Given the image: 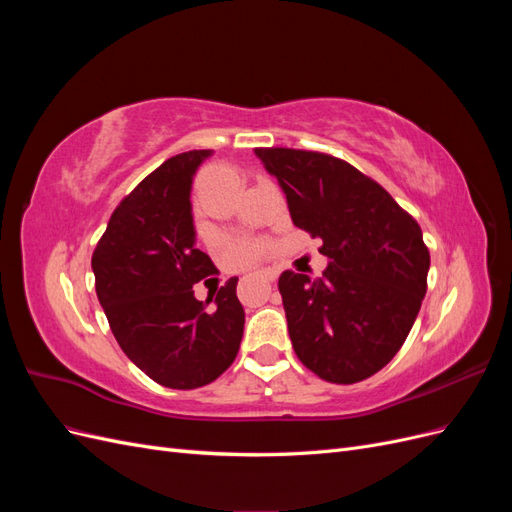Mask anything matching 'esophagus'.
<instances>
[{"instance_id": "obj_1", "label": "esophagus", "mask_w": 512, "mask_h": 512, "mask_svg": "<svg viewBox=\"0 0 512 512\" xmlns=\"http://www.w3.org/2000/svg\"><path fill=\"white\" fill-rule=\"evenodd\" d=\"M260 277H262V282H267L269 286L275 282V273H273V271H265Z\"/></svg>"}]
</instances>
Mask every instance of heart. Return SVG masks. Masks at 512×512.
I'll list each match as a JSON object with an SVG mask.
<instances>
[{
	"instance_id": "heart-1",
	"label": "heart",
	"mask_w": 512,
	"mask_h": 512,
	"mask_svg": "<svg viewBox=\"0 0 512 512\" xmlns=\"http://www.w3.org/2000/svg\"><path fill=\"white\" fill-rule=\"evenodd\" d=\"M198 230L203 237H211V232L203 224L198 226ZM262 254H265V245L258 241H235L228 245V258L237 265H252Z\"/></svg>"
}]
</instances>
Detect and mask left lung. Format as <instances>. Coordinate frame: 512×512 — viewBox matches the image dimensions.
Returning <instances> with one entry per match:
<instances>
[{
    "label": "left lung",
    "instance_id": "obj_1",
    "mask_svg": "<svg viewBox=\"0 0 512 512\" xmlns=\"http://www.w3.org/2000/svg\"><path fill=\"white\" fill-rule=\"evenodd\" d=\"M280 181L294 226L322 239L320 277L280 275L299 361L335 384L374 376L404 346L427 292L421 226L380 183L329 153L260 147Z\"/></svg>",
    "mask_w": 512,
    "mask_h": 512
}]
</instances>
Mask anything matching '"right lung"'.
Here are the masks:
<instances>
[{"mask_svg": "<svg viewBox=\"0 0 512 512\" xmlns=\"http://www.w3.org/2000/svg\"><path fill=\"white\" fill-rule=\"evenodd\" d=\"M209 149L166 160L121 200L98 241L91 269L111 331L128 359L168 389H198L235 361L245 312L237 277L213 292V307L192 286L215 273L194 245L192 177Z\"/></svg>", "mask_w": 512, "mask_h": 512, "instance_id": "right-lung-1", "label": "right lung"}]
</instances>
